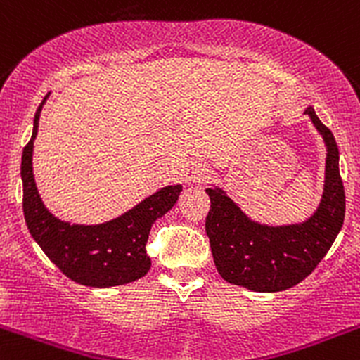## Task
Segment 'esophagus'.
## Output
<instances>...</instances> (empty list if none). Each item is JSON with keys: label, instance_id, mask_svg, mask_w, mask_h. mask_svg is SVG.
Returning a JSON list of instances; mask_svg holds the SVG:
<instances>
[{"label": "esophagus", "instance_id": "34e87169", "mask_svg": "<svg viewBox=\"0 0 360 360\" xmlns=\"http://www.w3.org/2000/svg\"><path fill=\"white\" fill-rule=\"evenodd\" d=\"M208 165L203 160H189L186 169H184V181L189 184L201 183L207 179Z\"/></svg>", "mask_w": 360, "mask_h": 360}]
</instances>
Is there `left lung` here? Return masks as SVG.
<instances>
[{"label":"left lung","instance_id":"left-lung-1","mask_svg":"<svg viewBox=\"0 0 360 360\" xmlns=\"http://www.w3.org/2000/svg\"><path fill=\"white\" fill-rule=\"evenodd\" d=\"M304 114L326 145L325 186L318 208L304 222L266 225L251 220L222 188L205 191L210 196L207 236L217 270L225 282L252 292H280L302 282L340 232L345 219V191L338 169V147L333 133L319 121L313 105Z\"/></svg>","mask_w":360,"mask_h":360}]
</instances>
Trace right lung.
<instances>
[{"label":"right lung","mask_w":360,"mask_h":360,"mask_svg":"<svg viewBox=\"0 0 360 360\" xmlns=\"http://www.w3.org/2000/svg\"><path fill=\"white\" fill-rule=\"evenodd\" d=\"M49 94L35 110L32 138L22 153L23 215L35 243L59 270L86 287H116L147 275V240L152 224L176 205L183 186H165L109 222L82 225L63 222L46 208L32 171L34 140L39 117Z\"/></svg>","instance_id":"add662e5"}]
</instances>
